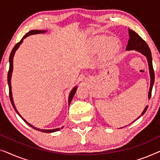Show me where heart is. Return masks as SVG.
I'll return each mask as SVG.
<instances>
[{
	"instance_id": "b5f03b06",
	"label": "heart",
	"mask_w": 160,
	"mask_h": 160,
	"mask_svg": "<svg viewBox=\"0 0 160 160\" xmlns=\"http://www.w3.org/2000/svg\"><path fill=\"white\" fill-rule=\"evenodd\" d=\"M102 40H104L103 38H101ZM117 45V43L116 42V41H113V40H111L109 41L108 42V44H107V47H108V49H109L110 50H113V49H114V47Z\"/></svg>"
}]
</instances>
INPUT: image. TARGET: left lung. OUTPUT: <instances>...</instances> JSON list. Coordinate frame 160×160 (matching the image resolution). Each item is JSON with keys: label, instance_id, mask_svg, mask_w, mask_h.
I'll return each instance as SVG.
<instances>
[{"label": "left lung", "instance_id": "obj_1", "mask_svg": "<svg viewBox=\"0 0 160 160\" xmlns=\"http://www.w3.org/2000/svg\"><path fill=\"white\" fill-rule=\"evenodd\" d=\"M129 35H130V39L128 41V46H127L126 49L127 50H137L138 52H141L145 55L147 58L148 62V66H149V72H150V76H151V86L149 89V92H148V99H150L151 96H152V87L154 85V68H153V65H152V52L148 47V46L145 41L139 36L138 34H137L136 32L133 30L129 29ZM148 106H146L145 109H144L143 112H142L141 115H143L145 112L147 110ZM140 116V117H141Z\"/></svg>", "mask_w": 160, "mask_h": 160}]
</instances>
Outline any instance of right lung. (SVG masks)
I'll list each match as a JSON object with an SVG mask.
<instances>
[{
  "mask_svg": "<svg viewBox=\"0 0 160 160\" xmlns=\"http://www.w3.org/2000/svg\"><path fill=\"white\" fill-rule=\"evenodd\" d=\"M46 30H31V31L28 32L27 34H25V36H23V38L21 39V41H19V42H18L17 43L16 45L14 46V47L13 48V49L12 50V52H11V54H10V56H9V70H8V78H7V80H8V89H9V98H10V100H11V102H12V106L13 107H14V110L16 111V112L18 113L19 117H20L24 121H25V123H27L28 125L31 127V128H32L33 129H35V130H39L41 131V132H57V131L60 130V128H57V129H54V130H40V129H38L36 128H34L33 126L31 125V124L28 123V122H26L25 119H23L22 117H21V115L19 114L18 111H17V110L16 109V107H15L14 106V101H13V98H12V87H11V77H12V71H13V58H14V53L15 52H16V50L18 49L19 45L21 44L22 42L23 41V39L25 38L26 37L29 36H30V35H33V34H38V33H43V32H45ZM76 92V87H74V88L72 89L71 93H70L69 95V98H68V105H70V103H71V100L72 99H73V96L74 95H75Z\"/></svg>",
  "mask_w": 160,
  "mask_h": 160,
  "instance_id": "obj_1",
  "label": "right lung"
}]
</instances>
